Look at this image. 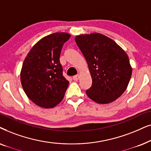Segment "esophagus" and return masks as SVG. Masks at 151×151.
I'll use <instances>...</instances> for the list:
<instances>
[{
	"instance_id": "esophagus-1",
	"label": "esophagus",
	"mask_w": 151,
	"mask_h": 151,
	"mask_svg": "<svg viewBox=\"0 0 151 151\" xmlns=\"http://www.w3.org/2000/svg\"><path fill=\"white\" fill-rule=\"evenodd\" d=\"M72 79H73L74 81H78V80H79V75L74 76Z\"/></svg>"
}]
</instances>
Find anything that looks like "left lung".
<instances>
[{"label": "left lung", "instance_id": "1", "mask_svg": "<svg viewBox=\"0 0 151 151\" xmlns=\"http://www.w3.org/2000/svg\"><path fill=\"white\" fill-rule=\"evenodd\" d=\"M75 41L92 77V86L86 94L97 104L115 101L125 92L131 77L127 54L113 40L96 32L76 36Z\"/></svg>", "mask_w": 151, "mask_h": 151}]
</instances>
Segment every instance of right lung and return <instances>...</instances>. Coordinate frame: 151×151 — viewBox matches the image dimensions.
I'll return each mask as SVG.
<instances>
[{
	"label": "right lung",
	"instance_id": "right-lung-1",
	"mask_svg": "<svg viewBox=\"0 0 151 151\" xmlns=\"http://www.w3.org/2000/svg\"><path fill=\"white\" fill-rule=\"evenodd\" d=\"M71 35L56 32L39 40L26 56L21 82L27 97L36 105L52 108L64 97L69 81L63 76L59 57L63 44Z\"/></svg>",
	"mask_w": 151,
	"mask_h": 151
}]
</instances>
